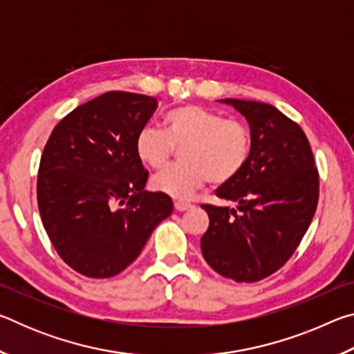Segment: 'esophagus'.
<instances>
[{
	"label": "esophagus",
	"instance_id": "1",
	"mask_svg": "<svg viewBox=\"0 0 354 354\" xmlns=\"http://www.w3.org/2000/svg\"><path fill=\"white\" fill-rule=\"evenodd\" d=\"M192 207V205L189 201H184V200H176L175 201V209L176 211H187V209H190Z\"/></svg>",
	"mask_w": 354,
	"mask_h": 354
}]
</instances>
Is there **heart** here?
<instances>
[{
  "label": "heart",
  "mask_w": 354,
  "mask_h": 354,
  "mask_svg": "<svg viewBox=\"0 0 354 354\" xmlns=\"http://www.w3.org/2000/svg\"><path fill=\"white\" fill-rule=\"evenodd\" d=\"M134 148L140 162L151 170L164 169L179 149L181 162L156 175L151 185L175 198H190L207 181L223 185L241 175L250 162L253 137L241 120L184 104L165 113L162 131L142 128Z\"/></svg>",
  "instance_id": "heart-1"
}]
</instances>
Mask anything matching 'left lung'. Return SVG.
Returning <instances> with one entry per match:
<instances>
[{
    "label": "left lung",
    "mask_w": 354,
    "mask_h": 354,
    "mask_svg": "<svg viewBox=\"0 0 354 354\" xmlns=\"http://www.w3.org/2000/svg\"><path fill=\"white\" fill-rule=\"evenodd\" d=\"M248 120L253 151L243 171L217 189L230 207L201 205L209 227L201 253L221 277L256 283L295 253L319 203V170L299 124L272 104L227 98Z\"/></svg>",
    "instance_id": "8db88e82"
}]
</instances>
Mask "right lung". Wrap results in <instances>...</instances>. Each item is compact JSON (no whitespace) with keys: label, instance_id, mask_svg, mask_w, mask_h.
<instances>
[{"label":"right lung","instance_id":"1","mask_svg":"<svg viewBox=\"0 0 354 354\" xmlns=\"http://www.w3.org/2000/svg\"><path fill=\"white\" fill-rule=\"evenodd\" d=\"M156 107L148 95L103 93L65 115L41 153V223L61 259L84 277L123 272L173 212L169 195L143 190L148 170L134 148Z\"/></svg>","mask_w":354,"mask_h":354}]
</instances>
